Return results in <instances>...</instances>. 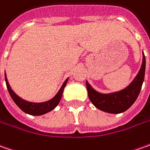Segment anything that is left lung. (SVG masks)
I'll return each mask as SVG.
<instances>
[{"mask_svg":"<svg viewBox=\"0 0 150 150\" xmlns=\"http://www.w3.org/2000/svg\"><path fill=\"white\" fill-rule=\"evenodd\" d=\"M145 73V57L143 52V61L139 73L132 83L124 89L111 93H101L86 82L88 98L94 106L103 112L120 113L133 105L140 93Z\"/></svg>","mask_w":150,"mask_h":150,"instance_id":"left-lung-1","label":"left lung"}]
</instances>
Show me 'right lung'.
<instances>
[{"instance_id":"obj_1","label":"right lung","mask_w":150,"mask_h":150,"mask_svg":"<svg viewBox=\"0 0 150 150\" xmlns=\"http://www.w3.org/2000/svg\"><path fill=\"white\" fill-rule=\"evenodd\" d=\"M5 78H6V87H7L9 93L11 97V98L15 102V103L19 107L23 112L28 113L30 115H35V116L45 114L47 112L53 110L58 105L61 98H62V95L64 88H65L67 83V80H68V78H67L65 82L62 85L59 91L57 92V93L52 99L43 102V103H32V102H28V101L21 98L17 94L15 93V92L11 89V88L9 84L6 73H5Z\"/></svg>"}]
</instances>
